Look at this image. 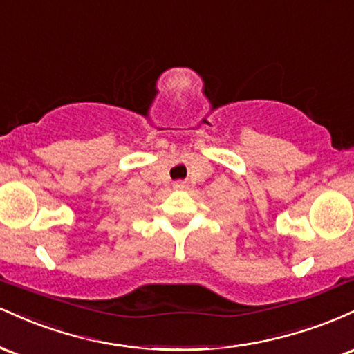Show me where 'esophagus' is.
Instances as JSON below:
<instances>
[{"label":"esophagus","mask_w":354,"mask_h":354,"mask_svg":"<svg viewBox=\"0 0 354 354\" xmlns=\"http://www.w3.org/2000/svg\"><path fill=\"white\" fill-rule=\"evenodd\" d=\"M173 188L174 189H186V188H188V185H186V183L185 181H174L173 183Z\"/></svg>","instance_id":"obj_1"}]
</instances>
